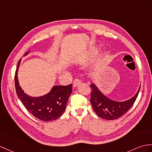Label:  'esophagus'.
Wrapping results in <instances>:
<instances>
[{"label": "esophagus", "instance_id": "1", "mask_svg": "<svg viewBox=\"0 0 152 152\" xmlns=\"http://www.w3.org/2000/svg\"><path fill=\"white\" fill-rule=\"evenodd\" d=\"M81 83H82V81H81L80 79H77V78L75 79V80H74V82H73V86H74V87H77Z\"/></svg>", "mask_w": 152, "mask_h": 152}]
</instances>
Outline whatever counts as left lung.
<instances>
[{
	"label": "left lung",
	"mask_w": 152,
	"mask_h": 152,
	"mask_svg": "<svg viewBox=\"0 0 152 152\" xmlns=\"http://www.w3.org/2000/svg\"><path fill=\"white\" fill-rule=\"evenodd\" d=\"M90 87L92 89L90 101L94 111L100 117L111 121L120 118L132 107L138 96L140 86L134 96L124 102L109 99L98 89L94 83L91 84Z\"/></svg>",
	"instance_id": "1"
}]
</instances>
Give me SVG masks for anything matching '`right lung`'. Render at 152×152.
<instances>
[{
	"instance_id": "add662e5",
	"label": "right lung",
	"mask_w": 152,
	"mask_h": 152,
	"mask_svg": "<svg viewBox=\"0 0 152 152\" xmlns=\"http://www.w3.org/2000/svg\"><path fill=\"white\" fill-rule=\"evenodd\" d=\"M28 54L27 52L25 56ZM21 59L17 63L15 75V86L17 96L24 106L35 117L44 122L58 119L65 111L70 94L72 92V84L69 86H54L50 92L42 96L32 97L24 92L19 86L17 72Z\"/></svg>"
}]
</instances>
